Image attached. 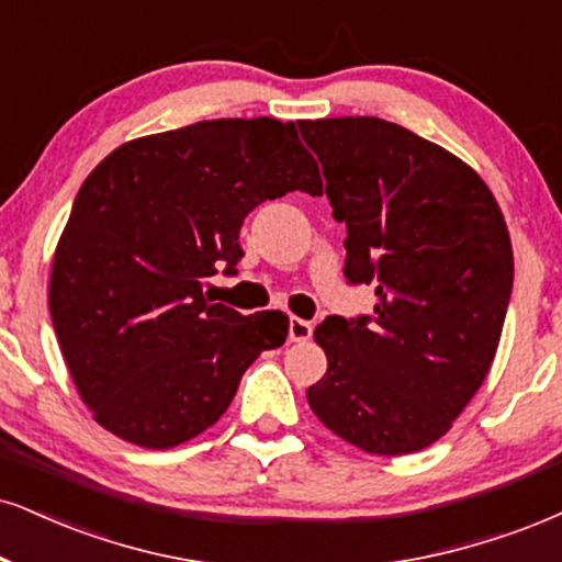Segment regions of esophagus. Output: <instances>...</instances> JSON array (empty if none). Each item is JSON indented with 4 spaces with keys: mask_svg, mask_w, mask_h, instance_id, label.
Instances as JSON below:
<instances>
[{
    "mask_svg": "<svg viewBox=\"0 0 562 562\" xmlns=\"http://www.w3.org/2000/svg\"><path fill=\"white\" fill-rule=\"evenodd\" d=\"M310 336H313V323L302 321V317H292V321H289V338H292L294 344L310 341Z\"/></svg>",
    "mask_w": 562,
    "mask_h": 562,
    "instance_id": "1",
    "label": "esophagus"
}]
</instances>
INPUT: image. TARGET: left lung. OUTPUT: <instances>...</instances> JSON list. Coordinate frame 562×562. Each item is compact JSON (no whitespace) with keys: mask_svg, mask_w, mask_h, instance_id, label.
<instances>
[{"mask_svg":"<svg viewBox=\"0 0 562 562\" xmlns=\"http://www.w3.org/2000/svg\"><path fill=\"white\" fill-rule=\"evenodd\" d=\"M346 224L344 276L375 286L370 315L325 317L328 372L307 401L330 432L378 456L448 432L501 344L514 249L490 187L440 145L378 116L300 122Z\"/></svg>","mask_w":562,"mask_h":562,"instance_id":"obj_1","label":"left lung"}]
</instances>
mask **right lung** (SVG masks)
<instances>
[{
    "label": "right lung",
    "instance_id": "obj_1",
    "mask_svg": "<svg viewBox=\"0 0 562 562\" xmlns=\"http://www.w3.org/2000/svg\"><path fill=\"white\" fill-rule=\"evenodd\" d=\"M321 195L294 122L211 120L120 145L82 182L54 252L48 310L93 419L143 448L218 422L289 317L203 296L237 273L241 221L286 192Z\"/></svg>",
    "mask_w": 562,
    "mask_h": 562
}]
</instances>
